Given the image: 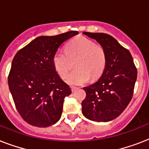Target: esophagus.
<instances>
[{
  "mask_svg": "<svg viewBox=\"0 0 149 149\" xmlns=\"http://www.w3.org/2000/svg\"><path fill=\"white\" fill-rule=\"evenodd\" d=\"M77 90H78V87H76V86H71V91H72V92H75Z\"/></svg>",
  "mask_w": 149,
  "mask_h": 149,
  "instance_id": "1",
  "label": "esophagus"
}]
</instances>
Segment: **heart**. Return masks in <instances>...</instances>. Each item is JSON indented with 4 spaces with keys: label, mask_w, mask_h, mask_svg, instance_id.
Here are the masks:
<instances>
[{
    "label": "heart",
    "mask_w": 149,
    "mask_h": 149,
    "mask_svg": "<svg viewBox=\"0 0 149 149\" xmlns=\"http://www.w3.org/2000/svg\"><path fill=\"white\" fill-rule=\"evenodd\" d=\"M75 63L76 71L67 77L71 85H82L98 79L106 65V53L101 45L89 38L79 36L71 40L65 47V52H56L52 57L54 69L61 78L65 79Z\"/></svg>",
    "instance_id": "obj_1"
}]
</instances>
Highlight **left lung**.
<instances>
[{
  "instance_id": "8db88e82",
  "label": "left lung",
  "mask_w": 149,
  "mask_h": 149,
  "mask_svg": "<svg viewBox=\"0 0 149 149\" xmlns=\"http://www.w3.org/2000/svg\"><path fill=\"white\" fill-rule=\"evenodd\" d=\"M84 34L103 47L106 65L97 81L84 87L86 96L82 102V113L89 120L110 121L118 118L131 101L137 69L130 52L112 36L86 31Z\"/></svg>"
}]
</instances>
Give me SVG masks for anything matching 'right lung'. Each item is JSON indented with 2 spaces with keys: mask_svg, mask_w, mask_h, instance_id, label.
<instances>
[{
  "mask_svg": "<svg viewBox=\"0 0 149 149\" xmlns=\"http://www.w3.org/2000/svg\"><path fill=\"white\" fill-rule=\"evenodd\" d=\"M78 34L71 31L39 36L17 52L8 75V86L18 113L28 124L45 127L56 124L71 89L54 69L52 57L62 44Z\"/></svg>",
  "mask_w": 149,
  "mask_h": 149,
  "instance_id": "obj_1",
  "label": "right lung"
}]
</instances>
